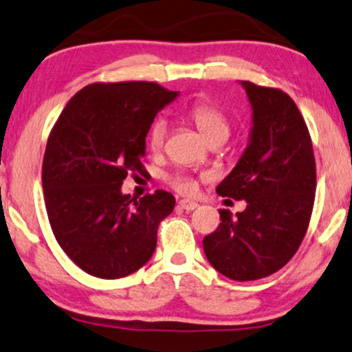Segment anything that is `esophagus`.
<instances>
[{"label": "esophagus", "mask_w": 352, "mask_h": 352, "mask_svg": "<svg viewBox=\"0 0 352 352\" xmlns=\"http://www.w3.org/2000/svg\"><path fill=\"white\" fill-rule=\"evenodd\" d=\"M179 206L185 211H192L195 208H198V203L197 201H190V200H180Z\"/></svg>", "instance_id": "esophagus-1"}]
</instances>
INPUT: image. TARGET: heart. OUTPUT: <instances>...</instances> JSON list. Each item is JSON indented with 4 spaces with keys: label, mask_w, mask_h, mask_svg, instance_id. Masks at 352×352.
<instances>
[{
    "label": "heart",
    "mask_w": 352,
    "mask_h": 352,
    "mask_svg": "<svg viewBox=\"0 0 352 352\" xmlns=\"http://www.w3.org/2000/svg\"><path fill=\"white\" fill-rule=\"evenodd\" d=\"M187 116L211 144L223 142L231 133V118L213 101H197L188 108ZM165 141H167V122L162 118H157L147 131V147L152 154H159L165 147ZM167 184L184 195H192L197 190L195 180L184 172L168 175Z\"/></svg>",
    "instance_id": "1"
}]
</instances>
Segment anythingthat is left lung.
Listing matches in <instances>:
<instances>
[{"label": "left lung", "instance_id": "left-lung-1", "mask_svg": "<svg viewBox=\"0 0 352 352\" xmlns=\"http://www.w3.org/2000/svg\"><path fill=\"white\" fill-rule=\"evenodd\" d=\"M252 104L251 142L221 197L245 200L248 208L203 239L210 264L232 280L267 277L289 262L307 234L316 190V164L307 122L285 91L243 82Z\"/></svg>", "mask_w": 352, "mask_h": 352}]
</instances>
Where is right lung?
Instances as JSON below:
<instances>
[{
	"label": "right lung",
	"instance_id": "right-lung-1",
	"mask_svg": "<svg viewBox=\"0 0 352 352\" xmlns=\"http://www.w3.org/2000/svg\"><path fill=\"white\" fill-rule=\"evenodd\" d=\"M155 82L91 83L55 121L42 162L50 228L62 251L100 278L141 269L175 198L165 190L131 198L128 175H146V135L155 114L175 100Z\"/></svg>",
	"mask_w": 352,
	"mask_h": 352
}]
</instances>
